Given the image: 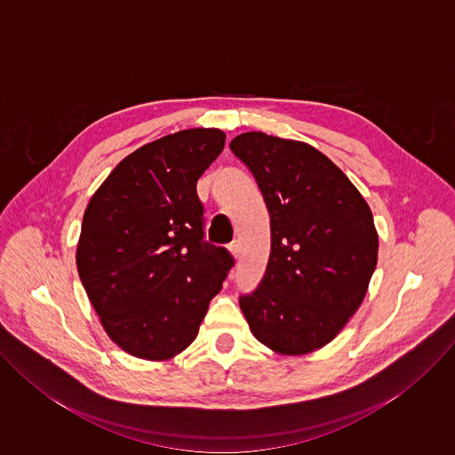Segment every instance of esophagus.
<instances>
[{"instance_id":"obj_1","label":"esophagus","mask_w":455,"mask_h":455,"mask_svg":"<svg viewBox=\"0 0 455 455\" xmlns=\"http://www.w3.org/2000/svg\"><path fill=\"white\" fill-rule=\"evenodd\" d=\"M228 250H230V253H232L234 257H237V255H239V243H237V241H232V243L228 244Z\"/></svg>"}]
</instances>
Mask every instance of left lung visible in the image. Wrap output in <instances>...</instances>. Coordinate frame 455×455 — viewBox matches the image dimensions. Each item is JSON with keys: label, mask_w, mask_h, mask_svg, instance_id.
Listing matches in <instances>:
<instances>
[{"label": "left lung", "mask_w": 455, "mask_h": 455, "mask_svg": "<svg viewBox=\"0 0 455 455\" xmlns=\"http://www.w3.org/2000/svg\"><path fill=\"white\" fill-rule=\"evenodd\" d=\"M270 212L265 277L239 297L253 337L281 355L330 344L360 307L378 261L369 205L318 149L250 132L230 142Z\"/></svg>", "instance_id": "1"}]
</instances>
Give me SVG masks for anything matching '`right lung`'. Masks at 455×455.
I'll use <instances>...</instances> for the list:
<instances>
[{"label":"right lung","mask_w":455,"mask_h":455,"mask_svg":"<svg viewBox=\"0 0 455 455\" xmlns=\"http://www.w3.org/2000/svg\"><path fill=\"white\" fill-rule=\"evenodd\" d=\"M225 148L220 129H185L125 156L93 194L77 270L109 339L144 360L192 344L234 267L205 241L196 183Z\"/></svg>","instance_id":"add662e5"}]
</instances>
